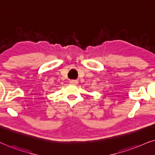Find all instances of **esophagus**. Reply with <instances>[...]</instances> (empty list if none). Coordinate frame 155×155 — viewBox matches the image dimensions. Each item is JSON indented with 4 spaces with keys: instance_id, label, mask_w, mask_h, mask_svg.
Masks as SVG:
<instances>
[{
    "instance_id": "esophagus-1",
    "label": "esophagus",
    "mask_w": 155,
    "mask_h": 155,
    "mask_svg": "<svg viewBox=\"0 0 155 155\" xmlns=\"http://www.w3.org/2000/svg\"><path fill=\"white\" fill-rule=\"evenodd\" d=\"M70 84H72V85H76L78 84V81L76 80H71L70 81Z\"/></svg>"
}]
</instances>
